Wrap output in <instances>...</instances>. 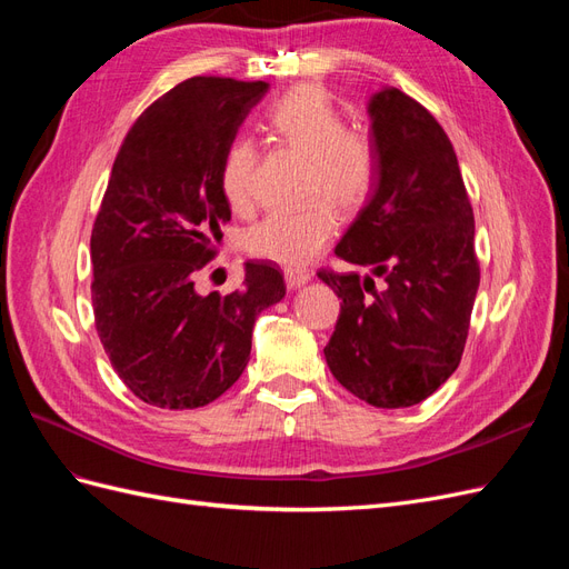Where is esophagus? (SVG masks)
Instances as JSON below:
<instances>
[{
    "instance_id": "34e87169",
    "label": "esophagus",
    "mask_w": 569,
    "mask_h": 569,
    "mask_svg": "<svg viewBox=\"0 0 569 569\" xmlns=\"http://www.w3.org/2000/svg\"><path fill=\"white\" fill-rule=\"evenodd\" d=\"M284 280H287L289 289H297V287H303V284L311 282V272L303 270V268H287Z\"/></svg>"
}]
</instances>
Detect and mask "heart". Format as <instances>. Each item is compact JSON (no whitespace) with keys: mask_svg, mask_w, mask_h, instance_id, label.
I'll list each match as a JSON object with an SVG mask.
<instances>
[{"mask_svg":"<svg viewBox=\"0 0 569 569\" xmlns=\"http://www.w3.org/2000/svg\"><path fill=\"white\" fill-rule=\"evenodd\" d=\"M266 130L272 140L308 159V197L322 194L343 211H356L372 197L380 178V153L368 132L347 128L341 109L322 84H297L274 99L266 113ZM253 170V144L230 142L220 163V192L237 213H249L256 206ZM332 203L316 199L301 209L270 213L247 232V251L284 268L306 266L337 234L339 218Z\"/></svg>","mask_w":569,"mask_h":569,"instance_id":"obj_1","label":"heart"}]
</instances>
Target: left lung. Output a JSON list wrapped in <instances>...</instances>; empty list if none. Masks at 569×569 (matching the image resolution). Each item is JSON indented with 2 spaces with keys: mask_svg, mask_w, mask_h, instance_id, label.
I'll list each match as a JSON object with an SVG mask.
<instances>
[{
  "mask_svg": "<svg viewBox=\"0 0 569 569\" xmlns=\"http://www.w3.org/2000/svg\"><path fill=\"white\" fill-rule=\"evenodd\" d=\"M380 178L335 253L372 274L322 268L341 299L325 347L337 382L375 408H408L456 372L479 287L475 216L449 134L416 99H370ZM375 277L386 284L377 288Z\"/></svg>",
  "mask_w": 569,
  "mask_h": 569,
  "instance_id": "8db88e82",
  "label": "left lung"
}]
</instances>
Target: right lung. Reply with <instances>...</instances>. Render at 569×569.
I'll use <instances>...</instances> for the list:
<instances>
[{"instance_id": "1", "label": "right lung", "mask_w": 569, "mask_h": 569, "mask_svg": "<svg viewBox=\"0 0 569 569\" xmlns=\"http://www.w3.org/2000/svg\"><path fill=\"white\" fill-rule=\"evenodd\" d=\"M268 82L189 78L134 120L90 239L94 327L123 385L166 410L201 408L244 372L258 313L284 297L282 272L244 266V284L197 295L230 203L220 163Z\"/></svg>"}]
</instances>
